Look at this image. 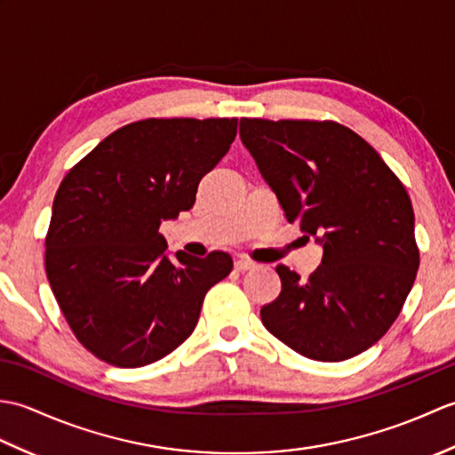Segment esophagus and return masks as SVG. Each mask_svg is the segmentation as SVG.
<instances>
[{
  "instance_id": "obj_1",
  "label": "esophagus",
  "mask_w": 455,
  "mask_h": 455,
  "mask_svg": "<svg viewBox=\"0 0 455 455\" xmlns=\"http://www.w3.org/2000/svg\"><path fill=\"white\" fill-rule=\"evenodd\" d=\"M256 264L252 262V259H246V258H240L235 262V269L236 272H248V269H254Z\"/></svg>"
}]
</instances>
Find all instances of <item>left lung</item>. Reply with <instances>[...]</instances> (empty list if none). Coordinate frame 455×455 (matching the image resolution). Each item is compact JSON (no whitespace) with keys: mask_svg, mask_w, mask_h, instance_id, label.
Returning <instances> with one entry per match:
<instances>
[{"mask_svg":"<svg viewBox=\"0 0 455 455\" xmlns=\"http://www.w3.org/2000/svg\"><path fill=\"white\" fill-rule=\"evenodd\" d=\"M240 139L285 219L324 250L308 279L275 267L282 293L259 311L264 326L311 360L365 352L399 316L419 272L407 189L340 123L240 119Z\"/></svg>","mask_w":455,"mask_h":455,"instance_id":"left-lung-1","label":"left lung"}]
</instances>
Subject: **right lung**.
Returning <instances> with one entry per match:
<instances>
[{
  "label": "right lung",
  "mask_w": 455,
  "mask_h": 455,
  "mask_svg": "<svg viewBox=\"0 0 455 455\" xmlns=\"http://www.w3.org/2000/svg\"><path fill=\"white\" fill-rule=\"evenodd\" d=\"M238 119H144L111 132L66 173L52 203L44 267L74 336L117 367L162 360L188 340L209 289L233 269L211 252L166 256L162 220L196 203Z\"/></svg>",
  "instance_id": "right-lung-1"
}]
</instances>
